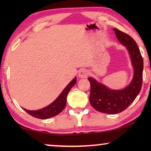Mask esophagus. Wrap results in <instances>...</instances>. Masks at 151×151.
<instances>
[{
	"instance_id": "esophagus-1",
	"label": "esophagus",
	"mask_w": 151,
	"mask_h": 151,
	"mask_svg": "<svg viewBox=\"0 0 151 151\" xmlns=\"http://www.w3.org/2000/svg\"><path fill=\"white\" fill-rule=\"evenodd\" d=\"M88 71L85 69H81L78 73V76L80 78H86L88 76Z\"/></svg>"
}]
</instances>
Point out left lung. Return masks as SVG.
Listing matches in <instances>:
<instances>
[{"instance_id": "left-lung-1", "label": "left lung", "mask_w": 151, "mask_h": 151, "mask_svg": "<svg viewBox=\"0 0 151 151\" xmlns=\"http://www.w3.org/2000/svg\"><path fill=\"white\" fill-rule=\"evenodd\" d=\"M117 39L126 47L133 67V77L126 87L114 90L88 77L91 83L90 103L93 108L106 114H117L124 111L139 94L142 87L143 60L136 42L131 37L117 29H113Z\"/></svg>"}]
</instances>
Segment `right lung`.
I'll use <instances>...</instances> for the list:
<instances>
[{
	"mask_svg": "<svg viewBox=\"0 0 151 151\" xmlns=\"http://www.w3.org/2000/svg\"><path fill=\"white\" fill-rule=\"evenodd\" d=\"M76 77H75L68 83V85L64 88V90L59 94V96L52 103L45 107V108L36 110V111H30V110H27L24 108L22 109L27 113H29L30 115L37 119H47L57 116L65 109L66 103V97H67L68 94L69 93L71 88L76 84Z\"/></svg>",
	"mask_w": 151,
	"mask_h": 151,
	"instance_id": "1",
	"label": "right lung"
}]
</instances>
